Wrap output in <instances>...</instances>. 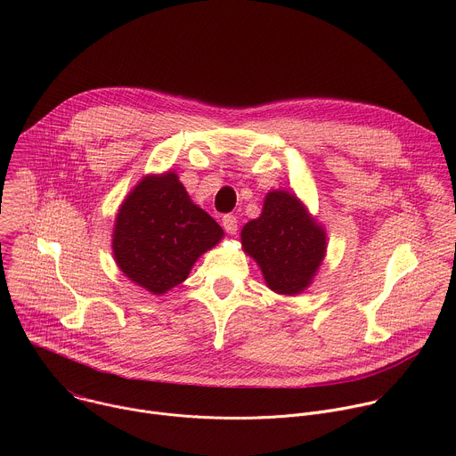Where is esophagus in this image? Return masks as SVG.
Masks as SVG:
<instances>
[{
  "instance_id": "obj_1",
  "label": "esophagus",
  "mask_w": 456,
  "mask_h": 456,
  "mask_svg": "<svg viewBox=\"0 0 456 456\" xmlns=\"http://www.w3.org/2000/svg\"><path fill=\"white\" fill-rule=\"evenodd\" d=\"M222 225H224V229H225L229 234H236V231H238V220H236V216H232V215H225V216L222 218Z\"/></svg>"
}]
</instances>
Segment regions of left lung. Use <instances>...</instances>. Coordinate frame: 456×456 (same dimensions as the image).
<instances>
[{
    "instance_id": "8db88e82",
    "label": "left lung",
    "mask_w": 456,
    "mask_h": 456,
    "mask_svg": "<svg viewBox=\"0 0 456 456\" xmlns=\"http://www.w3.org/2000/svg\"><path fill=\"white\" fill-rule=\"evenodd\" d=\"M241 247L262 269L271 290L303 292L327 252V232L308 215L294 192H267L264 211L241 229Z\"/></svg>"
}]
</instances>
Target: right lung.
I'll return each mask as SVG.
<instances>
[{
    "instance_id": "1",
    "label": "right lung",
    "mask_w": 456,
    "mask_h": 456,
    "mask_svg": "<svg viewBox=\"0 0 456 456\" xmlns=\"http://www.w3.org/2000/svg\"><path fill=\"white\" fill-rule=\"evenodd\" d=\"M222 238V227L167 171L144 176L124 199L111 248L126 278L160 296L185 281L194 262Z\"/></svg>"
}]
</instances>
